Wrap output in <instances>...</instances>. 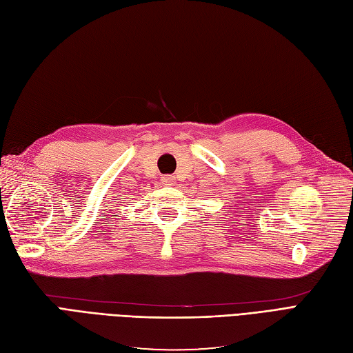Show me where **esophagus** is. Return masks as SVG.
<instances>
[{"label": "esophagus", "instance_id": "1", "mask_svg": "<svg viewBox=\"0 0 353 353\" xmlns=\"http://www.w3.org/2000/svg\"><path fill=\"white\" fill-rule=\"evenodd\" d=\"M161 182H162V185L171 186V185L174 183V177H173V176H170V174H167V176H162V177H161Z\"/></svg>", "mask_w": 353, "mask_h": 353}]
</instances>
